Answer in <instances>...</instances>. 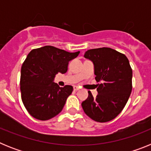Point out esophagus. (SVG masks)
Segmentation results:
<instances>
[{
	"label": "esophagus",
	"mask_w": 151,
	"mask_h": 151,
	"mask_svg": "<svg viewBox=\"0 0 151 151\" xmlns=\"http://www.w3.org/2000/svg\"><path fill=\"white\" fill-rule=\"evenodd\" d=\"M73 89H74V91H78L80 88L78 86H74V87H73Z\"/></svg>",
	"instance_id": "obj_1"
}]
</instances>
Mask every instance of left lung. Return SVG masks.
<instances>
[{
  "mask_svg": "<svg viewBox=\"0 0 151 151\" xmlns=\"http://www.w3.org/2000/svg\"><path fill=\"white\" fill-rule=\"evenodd\" d=\"M84 57L94 63L98 94L91 91L82 103L84 112L93 120L106 122L122 112L132 89V69L126 56L110 47L91 49Z\"/></svg>",
  "mask_w": 151,
  "mask_h": 151,
  "instance_id": "left-lung-1",
  "label": "left lung"
}]
</instances>
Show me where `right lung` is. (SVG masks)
Returning a JSON list of instances; mask_svg holds the SVG:
<instances>
[{
    "mask_svg": "<svg viewBox=\"0 0 151 151\" xmlns=\"http://www.w3.org/2000/svg\"><path fill=\"white\" fill-rule=\"evenodd\" d=\"M80 51L69 53L53 46L33 49L21 68L20 91L24 106L32 116L48 120L62 111L73 91L54 82L56 74L66 73L69 62Z\"/></svg>",
    "mask_w": 151,
    "mask_h": 151,
    "instance_id": "right-lung-1",
    "label": "right lung"
}]
</instances>
